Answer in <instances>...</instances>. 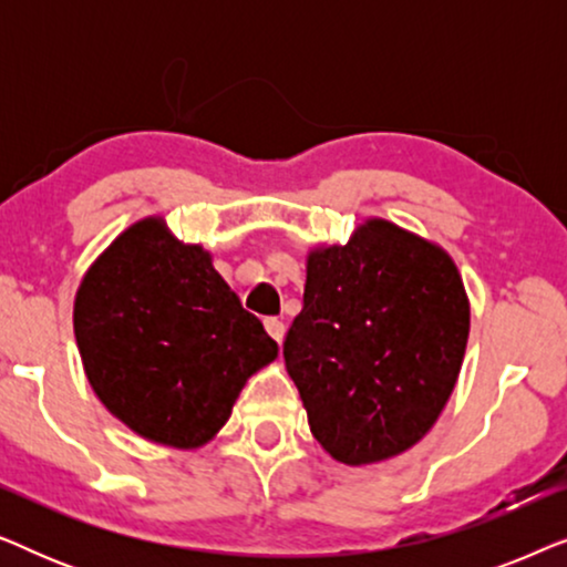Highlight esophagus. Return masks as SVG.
<instances>
[{"label": "esophagus", "instance_id": "esophagus-1", "mask_svg": "<svg viewBox=\"0 0 567 567\" xmlns=\"http://www.w3.org/2000/svg\"><path fill=\"white\" fill-rule=\"evenodd\" d=\"M266 330H268V336L274 338L278 346H281V340L286 336V324L278 320V317H266Z\"/></svg>", "mask_w": 567, "mask_h": 567}]
</instances>
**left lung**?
<instances>
[{
	"mask_svg": "<svg viewBox=\"0 0 567 567\" xmlns=\"http://www.w3.org/2000/svg\"><path fill=\"white\" fill-rule=\"evenodd\" d=\"M467 338L470 299L452 255L371 216L346 245L309 250L284 359L324 454L363 467L433 429Z\"/></svg>",
	"mask_w": 567,
	"mask_h": 567,
	"instance_id": "8db88e82",
	"label": "left lung"
}]
</instances>
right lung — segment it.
Instances as JSON below:
<instances>
[{
    "label": "right lung",
    "instance_id": "obj_1",
    "mask_svg": "<svg viewBox=\"0 0 567 567\" xmlns=\"http://www.w3.org/2000/svg\"><path fill=\"white\" fill-rule=\"evenodd\" d=\"M74 338L97 400L154 444L200 449L229 421L276 340L162 216L123 229L82 276Z\"/></svg>",
    "mask_w": 567,
    "mask_h": 567
}]
</instances>
